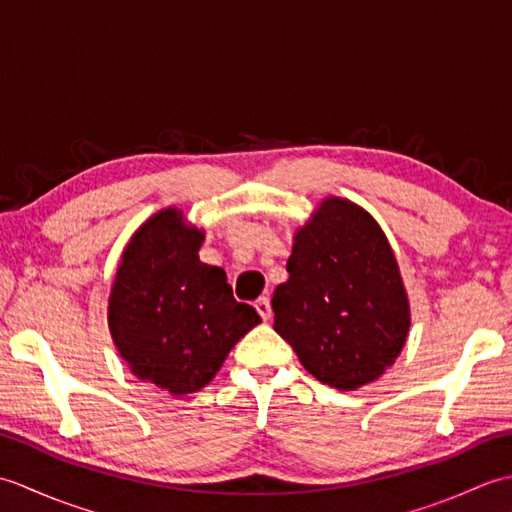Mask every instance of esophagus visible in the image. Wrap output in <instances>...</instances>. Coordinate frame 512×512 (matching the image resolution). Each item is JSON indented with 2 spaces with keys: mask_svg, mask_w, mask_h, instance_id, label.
<instances>
[{
  "mask_svg": "<svg viewBox=\"0 0 512 512\" xmlns=\"http://www.w3.org/2000/svg\"><path fill=\"white\" fill-rule=\"evenodd\" d=\"M255 310L259 312V317H262L264 321H268L270 314H273V308H270V299L268 297H259L255 301Z\"/></svg>",
  "mask_w": 512,
  "mask_h": 512,
  "instance_id": "obj_1",
  "label": "esophagus"
}]
</instances>
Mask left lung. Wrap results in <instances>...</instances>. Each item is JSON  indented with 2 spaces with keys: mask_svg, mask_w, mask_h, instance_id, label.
<instances>
[{
  "mask_svg": "<svg viewBox=\"0 0 512 512\" xmlns=\"http://www.w3.org/2000/svg\"><path fill=\"white\" fill-rule=\"evenodd\" d=\"M286 268L273 295L275 332L314 378L352 391L394 365L411 325L409 299L372 215L350 200H323L297 231Z\"/></svg>",
  "mask_w": 512,
  "mask_h": 512,
  "instance_id": "1",
  "label": "left lung"
}]
</instances>
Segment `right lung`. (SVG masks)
<instances>
[{"instance_id":"add662e5","label":"right lung","mask_w":512,"mask_h":512,"mask_svg":"<svg viewBox=\"0 0 512 512\" xmlns=\"http://www.w3.org/2000/svg\"><path fill=\"white\" fill-rule=\"evenodd\" d=\"M202 242L182 211L151 215L129 239L107 308L132 374L173 396L209 385L233 345L262 321L235 301L222 268L200 262Z\"/></svg>"}]
</instances>
